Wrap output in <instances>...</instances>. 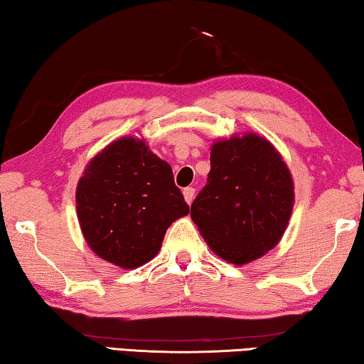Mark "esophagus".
<instances>
[{
	"mask_svg": "<svg viewBox=\"0 0 364 364\" xmlns=\"http://www.w3.org/2000/svg\"><path fill=\"white\" fill-rule=\"evenodd\" d=\"M194 194H196V189L194 188H184L183 189V196H184V200L188 202V204H191V202L194 200Z\"/></svg>",
	"mask_w": 364,
	"mask_h": 364,
	"instance_id": "esophagus-1",
	"label": "esophagus"
}]
</instances>
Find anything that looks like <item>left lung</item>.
I'll return each mask as SVG.
<instances>
[{
  "label": "left lung",
  "instance_id": "obj_1",
  "mask_svg": "<svg viewBox=\"0 0 364 364\" xmlns=\"http://www.w3.org/2000/svg\"><path fill=\"white\" fill-rule=\"evenodd\" d=\"M210 167L191 218L215 254L249 263L286 231L294 205L291 173L269 141L254 133L215 143Z\"/></svg>",
  "mask_w": 364,
  "mask_h": 364
}]
</instances>
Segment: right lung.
I'll list each match as a JSON object with an SVG mask.
<instances>
[{"mask_svg":"<svg viewBox=\"0 0 364 364\" xmlns=\"http://www.w3.org/2000/svg\"><path fill=\"white\" fill-rule=\"evenodd\" d=\"M77 213L96 255L138 268L157 255L165 231L189 213L173 171L144 141L122 138L91 160L77 186Z\"/></svg>","mask_w":364,"mask_h":364,"instance_id":"1","label":"right lung"}]
</instances>
